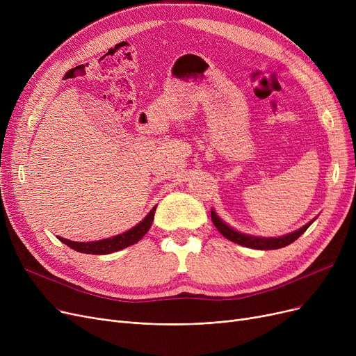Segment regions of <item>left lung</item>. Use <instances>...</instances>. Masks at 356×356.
I'll use <instances>...</instances> for the list:
<instances>
[{
  "mask_svg": "<svg viewBox=\"0 0 356 356\" xmlns=\"http://www.w3.org/2000/svg\"><path fill=\"white\" fill-rule=\"evenodd\" d=\"M211 218L213 225L216 227V229L225 236L229 241L235 242V244H239L242 247H248V248H254V250H278V248H283L291 242H294L298 236L303 235L306 232V229L312 225V222H309L307 225H305L303 228H300L298 231H294L289 235L284 236H278V238H261V236H251V235H245V234H241L232 228H229L225 222H223L212 209L211 211Z\"/></svg>",
  "mask_w": 356,
  "mask_h": 356,
  "instance_id": "1",
  "label": "left lung"
}]
</instances>
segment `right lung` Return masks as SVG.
Returning a JSON list of instances; mask_svg holds the SVG:
<instances>
[{"mask_svg":"<svg viewBox=\"0 0 356 356\" xmlns=\"http://www.w3.org/2000/svg\"><path fill=\"white\" fill-rule=\"evenodd\" d=\"M156 208L157 207H154L152 211H149V213L133 229H129L124 234H120L117 236L101 239V241H93V242H74V241H69V239H65L60 236H59V239L63 242V244L70 247L72 250L78 251V252H83V254L104 255V254L115 252V251L124 250L133 244H137V242L148 232L149 227H152V223H153V219H154Z\"/></svg>","mask_w":356,"mask_h":356,"instance_id":"add662e5","label":"right lung"}]
</instances>
